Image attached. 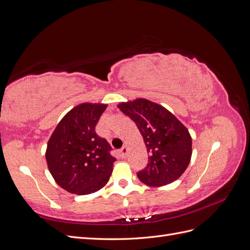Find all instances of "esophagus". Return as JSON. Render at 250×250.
<instances>
[{"label":"esophagus","mask_w":250,"mask_h":250,"mask_svg":"<svg viewBox=\"0 0 250 250\" xmlns=\"http://www.w3.org/2000/svg\"><path fill=\"white\" fill-rule=\"evenodd\" d=\"M119 154L122 158H125L127 155V148L126 147H122L119 150Z\"/></svg>","instance_id":"obj_1"}]
</instances>
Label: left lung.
<instances>
[{
  "mask_svg": "<svg viewBox=\"0 0 250 250\" xmlns=\"http://www.w3.org/2000/svg\"><path fill=\"white\" fill-rule=\"evenodd\" d=\"M118 107L138 126L147 147L148 164L137 173L142 183L162 187L183 175L191 161L192 139L177 118L146 99L121 103Z\"/></svg>",
  "mask_w": 250,
  "mask_h": 250,
  "instance_id": "left-lung-1",
  "label": "left lung"
}]
</instances>
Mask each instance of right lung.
I'll list each match as a JSON object with an SVG mask.
<instances>
[{
    "label": "right lung",
    "instance_id": "1",
    "mask_svg": "<svg viewBox=\"0 0 250 250\" xmlns=\"http://www.w3.org/2000/svg\"><path fill=\"white\" fill-rule=\"evenodd\" d=\"M106 104L82 103L60 121L48 142L46 160L57 185L65 191L87 195L109 180L116 158L108 142L95 131Z\"/></svg>",
    "mask_w": 250,
    "mask_h": 250
}]
</instances>
